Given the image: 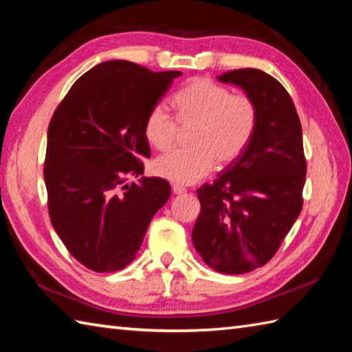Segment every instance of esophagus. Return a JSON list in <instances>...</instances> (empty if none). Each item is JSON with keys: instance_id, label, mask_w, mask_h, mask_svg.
Returning a JSON list of instances; mask_svg holds the SVG:
<instances>
[{"instance_id": "1", "label": "esophagus", "mask_w": 352, "mask_h": 352, "mask_svg": "<svg viewBox=\"0 0 352 352\" xmlns=\"http://www.w3.org/2000/svg\"><path fill=\"white\" fill-rule=\"evenodd\" d=\"M172 192H174L175 195H180V193L186 192V188L182 184H172Z\"/></svg>"}]
</instances>
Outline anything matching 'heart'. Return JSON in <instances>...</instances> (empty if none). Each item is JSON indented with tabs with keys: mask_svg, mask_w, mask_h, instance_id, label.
Here are the masks:
<instances>
[{
	"mask_svg": "<svg viewBox=\"0 0 352 352\" xmlns=\"http://www.w3.org/2000/svg\"><path fill=\"white\" fill-rule=\"evenodd\" d=\"M177 119L163 102L148 111L144 133L157 149H166L189 130L190 146L174 148L153 162L155 175L169 182L189 184L206 177L214 166L236 162L251 142L257 126V107L250 96L231 94L230 89L208 78H197L174 96Z\"/></svg>",
	"mask_w": 352,
	"mask_h": 352,
	"instance_id": "obj_1",
	"label": "heart"
}]
</instances>
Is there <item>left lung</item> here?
I'll use <instances>...</instances> for the list:
<instances>
[{
  "instance_id": "8db88e82",
  "label": "left lung",
  "mask_w": 352,
  "mask_h": 352,
  "mask_svg": "<svg viewBox=\"0 0 352 352\" xmlns=\"http://www.w3.org/2000/svg\"><path fill=\"white\" fill-rule=\"evenodd\" d=\"M218 80L242 87L256 102L257 126L241 157L197 190L201 213L192 241L206 265L237 275L278 251L301 213L307 163L300 118L278 80L252 68Z\"/></svg>"
}]
</instances>
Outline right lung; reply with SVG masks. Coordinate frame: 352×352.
<instances>
[{"label": "right lung", "instance_id": "obj_1", "mask_svg": "<svg viewBox=\"0 0 352 352\" xmlns=\"http://www.w3.org/2000/svg\"><path fill=\"white\" fill-rule=\"evenodd\" d=\"M180 71L153 72L126 60L94 66L72 85L48 126L43 178L52 227L66 250L95 272L130 265L170 186L144 174L151 155L148 111Z\"/></svg>", "mask_w": 352, "mask_h": 352}]
</instances>
